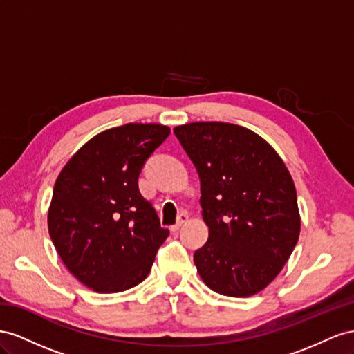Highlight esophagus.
Returning a JSON list of instances; mask_svg holds the SVG:
<instances>
[{
	"label": "esophagus",
	"mask_w": 354,
	"mask_h": 354,
	"mask_svg": "<svg viewBox=\"0 0 354 354\" xmlns=\"http://www.w3.org/2000/svg\"><path fill=\"white\" fill-rule=\"evenodd\" d=\"M185 222H188V215L185 214V212H183V214H180L179 216H178V222L176 224L171 227V231H178L180 227H183Z\"/></svg>",
	"instance_id": "obj_1"
}]
</instances>
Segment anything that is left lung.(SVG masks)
Listing matches in <instances>:
<instances>
[{"mask_svg": "<svg viewBox=\"0 0 354 354\" xmlns=\"http://www.w3.org/2000/svg\"><path fill=\"white\" fill-rule=\"evenodd\" d=\"M200 178L209 239L194 252L205 283L227 297L267 288L301 228L294 180L283 160L252 130L221 121L174 129Z\"/></svg>", "mask_w": 354, "mask_h": 354, "instance_id": "left-lung-1", "label": "left lung"}]
</instances>
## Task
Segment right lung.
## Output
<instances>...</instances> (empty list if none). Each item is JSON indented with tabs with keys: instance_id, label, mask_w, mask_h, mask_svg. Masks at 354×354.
<instances>
[{
	"instance_id": "right-lung-1",
	"label": "right lung",
	"mask_w": 354,
	"mask_h": 354,
	"mask_svg": "<svg viewBox=\"0 0 354 354\" xmlns=\"http://www.w3.org/2000/svg\"><path fill=\"white\" fill-rule=\"evenodd\" d=\"M170 129L127 123L80 148L60 171L48 233L66 268L87 288L114 294L145 280L169 230L140 194L138 178Z\"/></svg>"
}]
</instances>
